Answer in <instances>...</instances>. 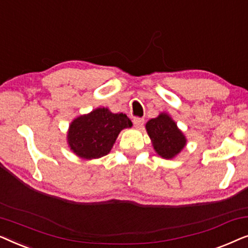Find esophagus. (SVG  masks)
Segmentation results:
<instances>
[{
  "label": "esophagus",
  "mask_w": 248,
  "mask_h": 248,
  "mask_svg": "<svg viewBox=\"0 0 248 248\" xmlns=\"http://www.w3.org/2000/svg\"><path fill=\"white\" fill-rule=\"evenodd\" d=\"M133 124L137 128H141L144 124V120H143V118H140V117H135L133 120Z\"/></svg>",
  "instance_id": "34e87169"
}]
</instances>
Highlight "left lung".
Listing matches in <instances>:
<instances>
[{
  "instance_id": "8db88e82",
  "label": "left lung",
  "mask_w": 248,
  "mask_h": 248,
  "mask_svg": "<svg viewBox=\"0 0 248 248\" xmlns=\"http://www.w3.org/2000/svg\"><path fill=\"white\" fill-rule=\"evenodd\" d=\"M155 151L164 159H172L186 145V138L168 114L161 113L145 124Z\"/></svg>"
}]
</instances>
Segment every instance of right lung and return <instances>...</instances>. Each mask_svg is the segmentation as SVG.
Wrapping results in <instances>:
<instances>
[{
	"mask_svg": "<svg viewBox=\"0 0 248 248\" xmlns=\"http://www.w3.org/2000/svg\"><path fill=\"white\" fill-rule=\"evenodd\" d=\"M132 126L126 115L114 114L108 108H96L70 124L67 143L78 157L97 159L109 154L122 130Z\"/></svg>",
	"mask_w": 248,
	"mask_h": 248,
	"instance_id": "add662e5",
	"label": "right lung"
}]
</instances>
